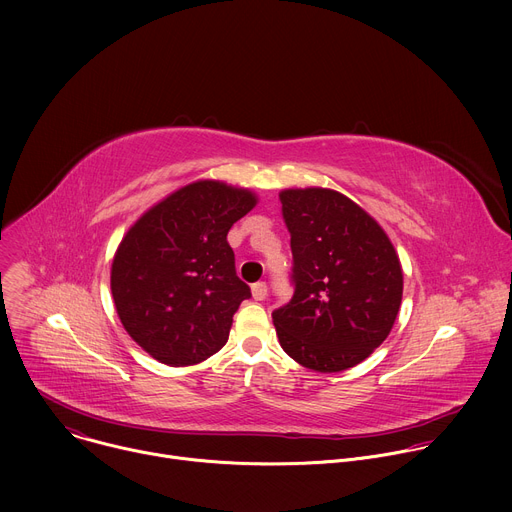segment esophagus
I'll return each mask as SVG.
<instances>
[{
	"mask_svg": "<svg viewBox=\"0 0 512 512\" xmlns=\"http://www.w3.org/2000/svg\"><path fill=\"white\" fill-rule=\"evenodd\" d=\"M251 294H253V298H255L257 302H263V300L267 298V283H263V281L253 283V285H251Z\"/></svg>",
	"mask_w": 512,
	"mask_h": 512,
	"instance_id": "obj_1",
	"label": "esophagus"
}]
</instances>
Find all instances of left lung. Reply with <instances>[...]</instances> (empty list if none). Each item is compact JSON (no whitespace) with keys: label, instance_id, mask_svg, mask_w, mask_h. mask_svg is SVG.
<instances>
[{"label":"left lung","instance_id":"8db88e82","mask_svg":"<svg viewBox=\"0 0 512 512\" xmlns=\"http://www.w3.org/2000/svg\"><path fill=\"white\" fill-rule=\"evenodd\" d=\"M279 200L294 255V298L271 314L279 344L306 369L346 371L397 320V251L375 218L336 190L289 188Z\"/></svg>","mask_w":512,"mask_h":512}]
</instances>
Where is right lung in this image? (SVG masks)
Returning <instances> with one entry per match:
<instances>
[{
    "mask_svg": "<svg viewBox=\"0 0 512 512\" xmlns=\"http://www.w3.org/2000/svg\"><path fill=\"white\" fill-rule=\"evenodd\" d=\"M255 204L247 188L198 180L143 212L121 239L111 265L115 310L156 360L188 367L227 344L251 298L227 235Z\"/></svg>",
    "mask_w": 512,
    "mask_h": 512,
    "instance_id": "1",
    "label": "right lung"
}]
</instances>
